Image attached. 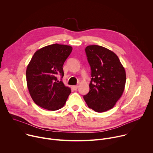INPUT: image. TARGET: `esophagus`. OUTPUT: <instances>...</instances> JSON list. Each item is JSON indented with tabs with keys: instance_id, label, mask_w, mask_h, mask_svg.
<instances>
[{
	"instance_id": "34e87169",
	"label": "esophagus",
	"mask_w": 153,
	"mask_h": 153,
	"mask_svg": "<svg viewBox=\"0 0 153 153\" xmlns=\"http://www.w3.org/2000/svg\"><path fill=\"white\" fill-rule=\"evenodd\" d=\"M72 88L74 90H77V88H78V85H74L72 86Z\"/></svg>"
}]
</instances>
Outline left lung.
I'll use <instances>...</instances> for the list:
<instances>
[{"label": "left lung", "instance_id": "left-lung-1", "mask_svg": "<svg viewBox=\"0 0 153 153\" xmlns=\"http://www.w3.org/2000/svg\"><path fill=\"white\" fill-rule=\"evenodd\" d=\"M91 70L89 93L83 96L87 105L98 113L111 109L125 89L126 73L117 56L99 45L85 48Z\"/></svg>", "mask_w": 153, "mask_h": 153}]
</instances>
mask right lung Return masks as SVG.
I'll return each instance as SVG.
<instances>
[{
  "label": "right lung",
  "mask_w": 153,
  "mask_h": 153,
  "mask_svg": "<svg viewBox=\"0 0 153 153\" xmlns=\"http://www.w3.org/2000/svg\"><path fill=\"white\" fill-rule=\"evenodd\" d=\"M72 50L71 46L55 43L34 54L27 68L26 77L30 94L36 105L56 111L66 103L71 89L57 80V75L63 77V65Z\"/></svg>",
  "instance_id": "obj_1"
}]
</instances>
